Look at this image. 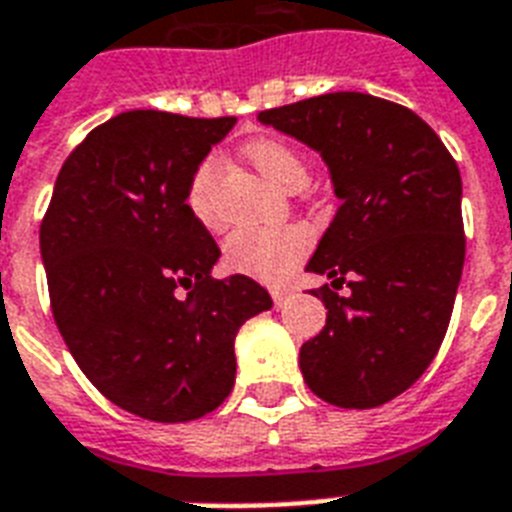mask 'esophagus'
<instances>
[{"instance_id": "34e87169", "label": "esophagus", "mask_w": 512, "mask_h": 512, "mask_svg": "<svg viewBox=\"0 0 512 512\" xmlns=\"http://www.w3.org/2000/svg\"><path fill=\"white\" fill-rule=\"evenodd\" d=\"M289 295H292V292H289V289H273V292H271L273 303H276V305H284V303H287Z\"/></svg>"}]
</instances>
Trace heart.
Instances as JSON below:
<instances>
[{
  "label": "heart",
  "instance_id": "heart-1",
  "mask_svg": "<svg viewBox=\"0 0 512 512\" xmlns=\"http://www.w3.org/2000/svg\"><path fill=\"white\" fill-rule=\"evenodd\" d=\"M247 162L257 175L268 180L279 191H300L308 180V167L295 146L279 138L252 140L244 148ZM217 180H220V156H207L193 170L188 183V209L193 217L207 228H217ZM311 247V233L300 225H281V228H241L225 239V263L233 271L247 273L260 281H281L297 260Z\"/></svg>",
  "mask_w": 512,
  "mask_h": 512
}]
</instances>
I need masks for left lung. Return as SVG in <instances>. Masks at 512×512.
I'll return each instance as SVG.
<instances>
[{
    "instance_id": "left-lung-1",
    "label": "left lung",
    "mask_w": 512,
    "mask_h": 512,
    "mask_svg": "<svg viewBox=\"0 0 512 512\" xmlns=\"http://www.w3.org/2000/svg\"><path fill=\"white\" fill-rule=\"evenodd\" d=\"M257 119L319 151L340 199L305 265L332 284L311 292L327 324L300 348V372L327 404H385L420 380L452 319L465 265L457 162L414 111L364 92Z\"/></svg>"
}]
</instances>
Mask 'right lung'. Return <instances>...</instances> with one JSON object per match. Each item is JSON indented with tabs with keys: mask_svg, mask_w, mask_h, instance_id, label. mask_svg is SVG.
Wrapping results in <instances>:
<instances>
[{
	"mask_svg": "<svg viewBox=\"0 0 512 512\" xmlns=\"http://www.w3.org/2000/svg\"><path fill=\"white\" fill-rule=\"evenodd\" d=\"M233 124L167 111L108 119L60 167L42 220L60 335L87 380L143 420H199L223 404L236 332L273 305L249 276L212 279L220 249L185 201Z\"/></svg>",
	"mask_w": 512,
	"mask_h": 512,
	"instance_id": "right-lung-1",
	"label": "right lung"
}]
</instances>
